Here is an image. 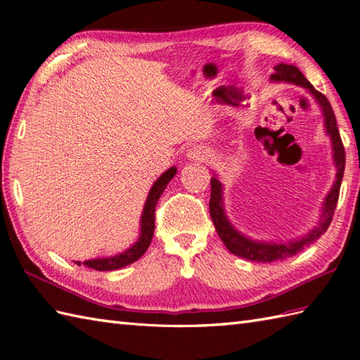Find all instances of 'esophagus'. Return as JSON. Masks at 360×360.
I'll list each match as a JSON object with an SVG mask.
<instances>
[{"label":"esophagus","instance_id":"34e87169","mask_svg":"<svg viewBox=\"0 0 360 360\" xmlns=\"http://www.w3.org/2000/svg\"><path fill=\"white\" fill-rule=\"evenodd\" d=\"M210 156V150L205 148L204 145H195L188 150L187 153V158L192 159V160H205Z\"/></svg>","mask_w":360,"mask_h":360}]
</instances>
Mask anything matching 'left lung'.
<instances>
[{
    "label": "left lung",
    "instance_id": "1",
    "mask_svg": "<svg viewBox=\"0 0 360 360\" xmlns=\"http://www.w3.org/2000/svg\"><path fill=\"white\" fill-rule=\"evenodd\" d=\"M274 70L275 72L271 75L272 82L294 83V85L304 88L312 97L316 98V102L319 103L320 108H322L325 131L331 139L333 160L338 173H335V181L330 190V193L325 196V201L322 204V213H320V219L317 226H314V229H312L311 232L300 236V238L289 240V241L252 240L249 236L236 231L226 215L224 200H223V184L219 182L218 176L213 173L210 179L212 193H210L209 209H210V218L213 221V224H215L219 238L224 243V246L229 249V252H232L233 255L250 259V262H258V263H271V262H275V259H285L288 257H292L307 246H309V244L314 243L316 240H319L320 236L326 232V229L331 224L335 205H338L343 170H345V150H343V143L340 139L338 124H335V116L331 108V103L328 102V98L322 93H319L317 89H314V86L311 85L308 79L304 77L297 66L280 63L275 66Z\"/></svg>",
    "mask_w": 360,
    "mask_h": 360
}]
</instances>
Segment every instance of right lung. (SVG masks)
I'll return each instance as SVG.
<instances>
[{
	"mask_svg": "<svg viewBox=\"0 0 360 360\" xmlns=\"http://www.w3.org/2000/svg\"><path fill=\"white\" fill-rule=\"evenodd\" d=\"M176 167H170L168 170H165L162 174L156 179L155 184L151 186L147 201L143 204V210H142V217H141V233L139 238L133 244L131 248H128L127 250L120 252L117 255L112 257H102V258H94V259H86V262H75L79 266L83 264L89 267V269L94 271H116L120 269V267H125L128 264H131L137 262L145 252H147L150 243L153 240V233H155V212H156V204L159 201L160 195L164 193V190L167 187L168 182L173 179V176L176 174Z\"/></svg>",
	"mask_w": 360,
	"mask_h": 360,
	"instance_id": "right-lung-1",
	"label": "right lung"
}]
</instances>
